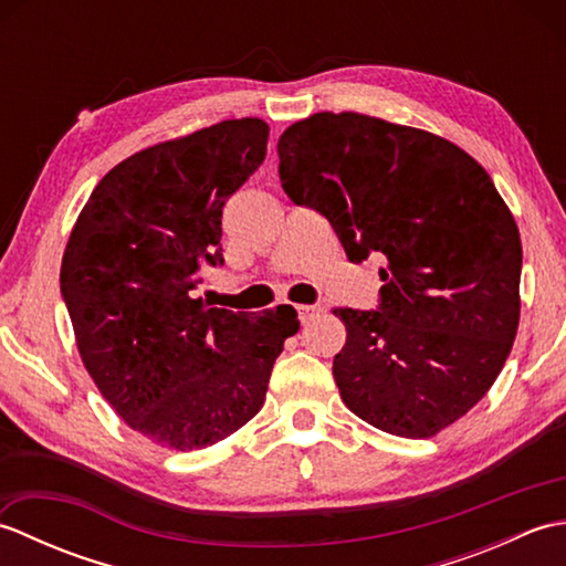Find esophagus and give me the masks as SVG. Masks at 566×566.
Listing matches in <instances>:
<instances>
[{
    "label": "esophagus",
    "mask_w": 566,
    "mask_h": 566,
    "mask_svg": "<svg viewBox=\"0 0 566 566\" xmlns=\"http://www.w3.org/2000/svg\"><path fill=\"white\" fill-rule=\"evenodd\" d=\"M296 311H298V318H302V323H308L311 318H316L323 308L316 304H302V306H296Z\"/></svg>",
    "instance_id": "1"
}]
</instances>
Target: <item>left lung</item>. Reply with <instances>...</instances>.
Wrapping results in <instances>:
<instances>
[{
	"label": "left lung",
	"mask_w": 566,
	"mask_h": 566,
	"mask_svg": "<svg viewBox=\"0 0 566 566\" xmlns=\"http://www.w3.org/2000/svg\"><path fill=\"white\" fill-rule=\"evenodd\" d=\"M280 179L350 262L381 252L377 311L335 308L340 399L399 438H432L484 399L521 318L518 226L472 155L428 130L321 112L280 136Z\"/></svg>",
	"instance_id": "obj_1"
}]
</instances>
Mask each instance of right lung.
I'll use <instances>...</instances> for the list:
<instances>
[{
	"label": "right lung",
	"instance_id": "1",
	"mask_svg": "<svg viewBox=\"0 0 566 566\" xmlns=\"http://www.w3.org/2000/svg\"><path fill=\"white\" fill-rule=\"evenodd\" d=\"M262 118L158 143L102 177L72 228L60 294L90 377L140 436L199 450L243 428L268 394L296 311L258 318L195 298L223 264L221 216L268 153Z\"/></svg>",
	"mask_w": 566,
	"mask_h": 566
}]
</instances>
